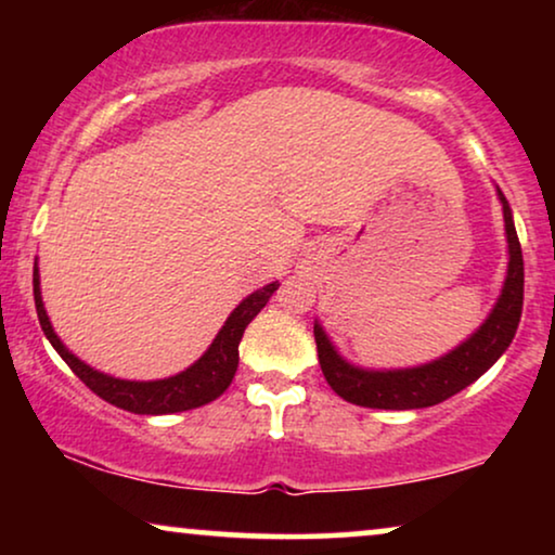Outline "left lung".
Instances as JSON below:
<instances>
[{
  "label": "left lung",
  "instance_id": "8db88e82",
  "mask_svg": "<svg viewBox=\"0 0 555 555\" xmlns=\"http://www.w3.org/2000/svg\"><path fill=\"white\" fill-rule=\"evenodd\" d=\"M503 204L505 237H507V272L490 315L473 336L454 346L439 359L409 369H361L346 361L331 344L328 333L315 321V346L323 376L340 399L369 409H424L454 397L477 382L513 344L522 313V253L515 232L511 204L498 189Z\"/></svg>",
  "mask_w": 555,
  "mask_h": 555
}]
</instances>
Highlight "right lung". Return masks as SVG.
Wrapping results in <instances>:
<instances>
[{
	"mask_svg": "<svg viewBox=\"0 0 555 555\" xmlns=\"http://www.w3.org/2000/svg\"><path fill=\"white\" fill-rule=\"evenodd\" d=\"M33 287L37 318H40L44 336H48L52 348L60 353V359L73 369V374L78 376L90 391L108 401V404L126 409V412L133 414H173L204 406L209 404V401H215L217 397H222L227 386L232 384L234 371H237L242 333H245L249 323H253V318L268 306V300L272 298V293L278 291L280 283L275 280V283L264 285L253 295H247V298L232 310L230 318H227L224 325L219 328L215 340H211V346L202 353L199 361H194L192 366L184 369L177 376L156 378V382H128V378L108 376L103 374V371L88 366V363L80 361L73 351H67L55 328H52L48 310H44L40 291V270H37V264L33 272Z\"/></svg>",
	"mask_w": 555,
	"mask_h": 555,
	"instance_id": "obj_1",
	"label": "right lung"
}]
</instances>
